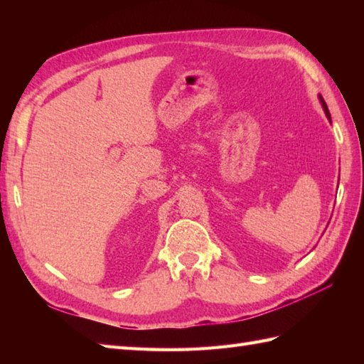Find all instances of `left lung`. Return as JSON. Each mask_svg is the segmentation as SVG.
Segmentation results:
<instances>
[{
    "label": "left lung",
    "mask_w": 364,
    "mask_h": 364,
    "mask_svg": "<svg viewBox=\"0 0 364 364\" xmlns=\"http://www.w3.org/2000/svg\"><path fill=\"white\" fill-rule=\"evenodd\" d=\"M319 102H321V105H322V109H323V112H326V115H327V119L330 120V112H328V107H327V105H326V102H323V98L319 95Z\"/></svg>",
    "instance_id": "8db88e82"
}]
</instances>
